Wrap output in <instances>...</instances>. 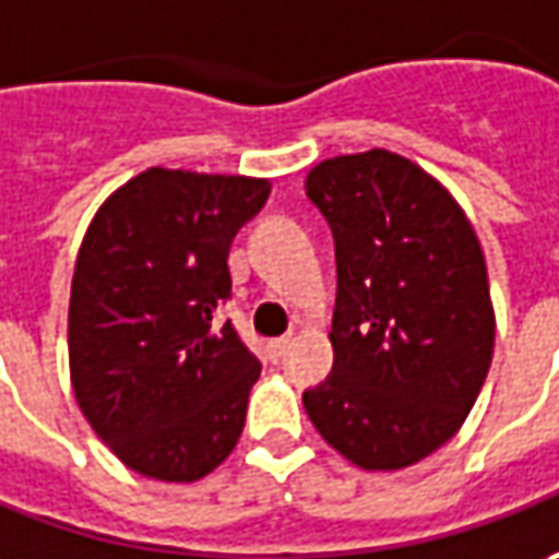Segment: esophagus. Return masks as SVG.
Masks as SVG:
<instances>
[{"instance_id":"34e87169","label":"esophagus","mask_w":559,"mask_h":559,"mask_svg":"<svg viewBox=\"0 0 559 559\" xmlns=\"http://www.w3.org/2000/svg\"><path fill=\"white\" fill-rule=\"evenodd\" d=\"M287 343H290V337L269 340V358H272V361H278V358L284 356V349H287Z\"/></svg>"}]
</instances>
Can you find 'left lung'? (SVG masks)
<instances>
[{
    "mask_svg": "<svg viewBox=\"0 0 559 559\" xmlns=\"http://www.w3.org/2000/svg\"><path fill=\"white\" fill-rule=\"evenodd\" d=\"M306 194L334 231V371L302 393L321 439L361 471H405L467 420L495 349L479 238L449 188L371 147L321 160Z\"/></svg>",
    "mask_w": 559,
    "mask_h": 559,
    "instance_id": "obj_1",
    "label": "left lung"
}]
</instances>
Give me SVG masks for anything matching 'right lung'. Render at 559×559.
Here are the masks:
<instances>
[{
	"instance_id": "right-lung-1",
	"label": "right lung",
	"mask_w": 559,
	"mask_h": 559,
	"mask_svg": "<svg viewBox=\"0 0 559 559\" xmlns=\"http://www.w3.org/2000/svg\"><path fill=\"white\" fill-rule=\"evenodd\" d=\"M269 179L151 166L92 216L70 284L76 405L129 471L198 483L238 445L260 380L231 321L228 247Z\"/></svg>"
}]
</instances>
